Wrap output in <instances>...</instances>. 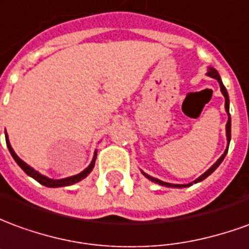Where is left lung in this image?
<instances>
[{
	"instance_id": "left-lung-1",
	"label": "left lung",
	"mask_w": 249,
	"mask_h": 249,
	"mask_svg": "<svg viewBox=\"0 0 249 249\" xmlns=\"http://www.w3.org/2000/svg\"><path fill=\"white\" fill-rule=\"evenodd\" d=\"M209 77H212V78H216L217 81H219V85H220V90H221V93H223V96H224L225 98V112H227V114H228V121H227V125H225V130H227V141H228V146H230V141H231V114H230V97H228V93H227V89H225V87L223 85V81H221V78H220L219 73H217V71L216 69H213V68H209L208 69V73H207ZM228 146H227V149H225V152L221 155V157H220L217 161L214 162L212 167L209 168L207 172H204L201 176L198 178H196L193 183H200V181H203L204 178H207L211 175V173L214 172V169L219 167L220 164H221V161L224 160L225 155H227V152H228ZM142 175L145 176L148 180H151V181H153V183L156 184H160V185H162V187H169V188H183V187H189V185H192L193 183H189V184H171V183H165V181H161V180H159V178H152V176H149V175H146V173L142 172Z\"/></svg>"
}]
</instances>
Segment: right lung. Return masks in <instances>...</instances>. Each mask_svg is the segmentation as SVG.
Instances as JSON below:
<instances>
[{
  "instance_id": "add662e5",
  "label": "right lung",
  "mask_w": 249,
  "mask_h": 249,
  "mask_svg": "<svg viewBox=\"0 0 249 249\" xmlns=\"http://www.w3.org/2000/svg\"><path fill=\"white\" fill-rule=\"evenodd\" d=\"M5 137H6V145L9 148V152H10V155L13 156L14 161L18 164L21 169L24 171L26 175H29L30 178H33L36 181H38L42 185H45V187L49 188H58V187H66V185H71V184L78 183V181H81L82 178H85L89 175V173L92 172V169L94 168V162H96V157H97V152H94V156H93V160L90 161V164L88 165V168H85L81 173H78V175H74V176H71V178H60V180H53V178H49L44 176V175H41L40 172H37L36 169L28 165L26 162L22 161L21 159H19L17 155H16V152L13 151V148L10 145V142H9L8 135H6V130H5Z\"/></svg>"
}]
</instances>
